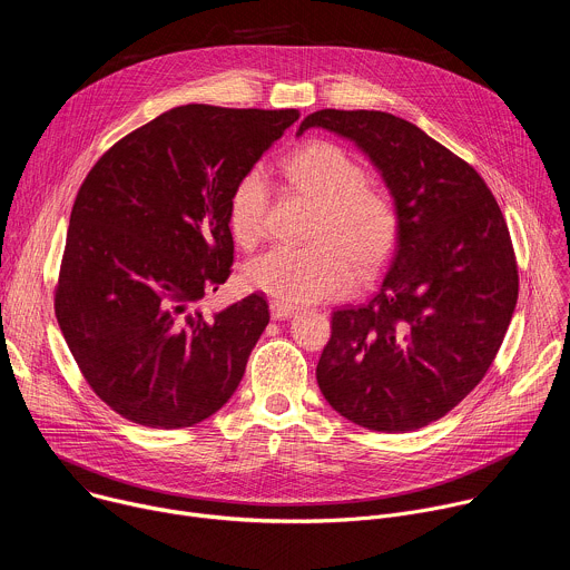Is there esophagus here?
Masks as SVG:
<instances>
[{
    "mask_svg": "<svg viewBox=\"0 0 570 570\" xmlns=\"http://www.w3.org/2000/svg\"><path fill=\"white\" fill-rule=\"evenodd\" d=\"M293 313H295V308H293V306L282 304V302H277V299H273V302H271V315H273L275 320H288Z\"/></svg>",
    "mask_w": 570,
    "mask_h": 570,
    "instance_id": "34e87169",
    "label": "esophagus"
}]
</instances>
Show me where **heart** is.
Returning <instances> with one entry per match:
<instances>
[{"mask_svg":"<svg viewBox=\"0 0 570 570\" xmlns=\"http://www.w3.org/2000/svg\"><path fill=\"white\" fill-rule=\"evenodd\" d=\"M286 178L320 203L306 248L275 246L243 268L248 288L282 304H313L347 293L356 271L374 273L390 257L399 214L394 200L365 185V169L338 144L313 141L286 161ZM268 189L259 171L243 176L229 196V229L240 246H255L266 232Z\"/></svg>","mask_w":570,"mask_h":570,"instance_id":"obj_1","label":"heart"}]
</instances>
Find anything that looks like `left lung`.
Instances as JSON below:
<instances>
[{"mask_svg":"<svg viewBox=\"0 0 570 570\" xmlns=\"http://www.w3.org/2000/svg\"><path fill=\"white\" fill-rule=\"evenodd\" d=\"M352 139L399 214L379 291L332 315L317 385L350 422L381 433L429 426L482 381L519 297L503 212L478 171L415 124L379 110H317L297 135Z\"/></svg>","mask_w":570,"mask_h":570,"instance_id":"left-lung-1","label":"left lung"}]
</instances>
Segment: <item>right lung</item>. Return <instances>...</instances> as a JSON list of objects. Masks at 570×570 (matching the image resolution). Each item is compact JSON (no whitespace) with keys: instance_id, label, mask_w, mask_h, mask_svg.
Masks as SVG:
<instances>
[{"instance_id":"add662e5","label":"right lung","mask_w":570,"mask_h":570,"mask_svg":"<svg viewBox=\"0 0 570 570\" xmlns=\"http://www.w3.org/2000/svg\"><path fill=\"white\" fill-rule=\"evenodd\" d=\"M297 110L189 104L119 139L71 207L56 317L90 387L150 429L227 403L271 320L264 295L205 315L229 277V196Z\"/></svg>"}]
</instances>
